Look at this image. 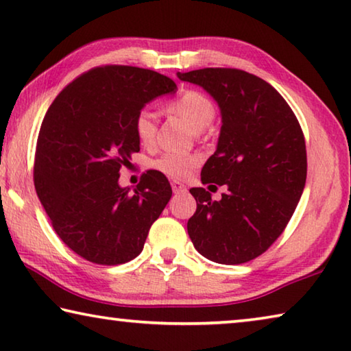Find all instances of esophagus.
Wrapping results in <instances>:
<instances>
[{
    "label": "esophagus",
    "mask_w": 351,
    "mask_h": 351,
    "mask_svg": "<svg viewBox=\"0 0 351 351\" xmlns=\"http://www.w3.org/2000/svg\"><path fill=\"white\" fill-rule=\"evenodd\" d=\"M171 186H172V191H174L176 194H177V193H185V191H186V185H183L182 182H177V180L171 182Z\"/></svg>",
    "instance_id": "1"
}]
</instances>
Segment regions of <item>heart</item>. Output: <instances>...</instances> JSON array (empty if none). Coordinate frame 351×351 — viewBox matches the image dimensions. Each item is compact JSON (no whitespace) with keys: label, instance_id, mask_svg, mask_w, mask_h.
I'll return each instance as SVG.
<instances>
[{"label":"heart","instance_id":"obj_1","mask_svg":"<svg viewBox=\"0 0 351 351\" xmlns=\"http://www.w3.org/2000/svg\"><path fill=\"white\" fill-rule=\"evenodd\" d=\"M166 113L177 114L188 119L196 129V134L210 125L216 117V106L208 96L197 90H188L177 99L166 104ZM134 134L141 146L152 149L158 141V117L151 108L143 107L134 118ZM202 162L196 152H174L168 151L158 155L152 162V168L169 179L183 180L193 174V171Z\"/></svg>","mask_w":351,"mask_h":351}]
</instances>
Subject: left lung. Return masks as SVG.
I'll use <instances>...</instances> for the list:
<instances>
[{"label": "left lung", "mask_w": 351, "mask_h": 351, "mask_svg": "<svg viewBox=\"0 0 351 351\" xmlns=\"http://www.w3.org/2000/svg\"><path fill=\"white\" fill-rule=\"evenodd\" d=\"M200 85L221 108L216 152L206 160L204 185H226L221 200L191 188L197 202L188 234L200 255L243 264L264 254L283 233L306 182V145L288 102L266 80L237 68L177 73Z\"/></svg>", "instance_id": "left-lung-1"}]
</instances>
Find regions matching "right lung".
Listing matches in <instances>:
<instances>
[{
  "label": "right lung",
  "mask_w": 351,
  "mask_h": 351,
  "mask_svg": "<svg viewBox=\"0 0 351 351\" xmlns=\"http://www.w3.org/2000/svg\"><path fill=\"white\" fill-rule=\"evenodd\" d=\"M176 88L152 70L96 66L68 84L46 112L34 185L56 233L84 260L102 266L134 260L169 202L171 185L158 171H146L134 193L118 179L140 151L136 112Z\"/></svg>",
  "instance_id": "obj_1"
}]
</instances>
